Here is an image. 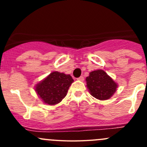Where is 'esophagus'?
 Returning a JSON list of instances; mask_svg holds the SVG:
<instances>
[{"instance_id":"34e87169","label":"esophagus","mask_w":147,"mask_h":147,"mask_svg":"<svg viewBox=\"0 0 147 147\" xmlns=\"http://www.w3.org/2000/svg\"><path fill=\"white\" fill-rule=\"evenodd\" d=\"M78 80L81 81V82H83V81H84V77L80 76V78H78Z\"/></svg>"}]
</instances>
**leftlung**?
I'll return each mask as SVG.
<instances>
[{
  "instance_id": "obj_1",
  "label": "left lung",
  "mask_w": 147,
  "mask_h": 147,
  "mask_svg": "<svg viewBox=\"0 0 147 147\" xmlns=\"http://www.w3.org/2000/svg\"><path fill=\"white\" fill-rule=\"evenodd\" d=\"M86 82L91 95L100 100L110 98L117 88V84L102 69L90 72Z\"/></svg>"
}]
</instances>
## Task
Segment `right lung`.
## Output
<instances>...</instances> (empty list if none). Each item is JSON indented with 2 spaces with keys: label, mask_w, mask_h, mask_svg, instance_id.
<instances>
[{
  "label": "right lung",
  "mask_w": 147,
  "mask_h": 147,
  "mask_svg": "<svg viewBox=\"0 0 147 147\" xmlns=\"http://www.w3.org/2000/svg\"><path fill=\"white\" fill-rule=\"evenodd\" d=\"M73 81L69 75L55 71L36 84L35 92L45 104L57 105L67 95L68 89Z\"/></svg>",
  "instance_id": "right-lung-1"
}]
</instances>
